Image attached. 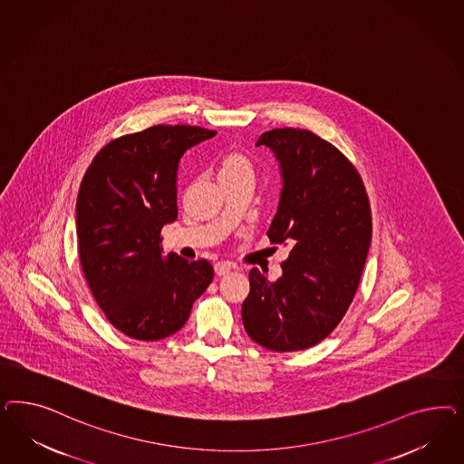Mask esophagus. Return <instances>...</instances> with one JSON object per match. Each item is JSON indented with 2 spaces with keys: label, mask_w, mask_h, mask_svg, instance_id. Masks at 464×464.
Returning <instances> with one entry per match:
<instances>
[{
  "label": "esophagus",
  "mask_w": 464,
  "mask_h": 464,
  "mask_svg": "<svg viewBox=\"0 0 464 464\" xmlns=\"http://www.w3.org/2000/svg\"><path fill=\"white\" fill-rule=\"evenodd\" d=\"M229 270H231V264H229V262H218V264L214 266L216 276H226Z\"/></svg>",
  "instance_id": "obj_1"
}]
</instances>
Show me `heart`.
<instances>
[{
	"instance_id": "b5f03b06",
	"label": "heart",
	"mask_w": 464,
	"mask_h": 464,
	"mask_svg": "<svg viewBox=\"0 0 464 464\" xmlns=\"http://www.w3.org/2000/svg\"><path fill=\"white\" fill-rule=\"evenodd\" d=\"M253 180V167L250 160L241 153H227L219 165V180L233 182V180Z\"/></svg>"
}]
</instances>
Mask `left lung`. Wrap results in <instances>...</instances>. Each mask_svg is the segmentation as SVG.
Listing matches in <instances>:
<instances>
[{"label": "left lung", "instance_id": "obj_1", "mask_svg": "<svg viewBox=\"0 0 464 464\" xmlns=\"http://www.w3.org/2000/svg\"><path fill=\"white\" fill-rule=\"evenodd\" d=\"M256 146L268 148L281 169L268 238L291 252L277 281L252 268L243 326L268 351H304L328 337L351 306L371 245V208L357 169L311 130L272 129Z\"/></svg>", "mask_w": 464, "mask_h": 464}]
</instances>
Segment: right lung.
Masks as SVG:
<instances>
[{
	"instance_id": "right-lung-1",
	"label": "right lung",
	"mask_w": 464,
	"mask_h": 464,
	"mask_svg": "<svg viewBox=\"0 0 464 464\" xmlns=\"http://www.w3.org/2000/svg\"><path fill=\"white\" fill-rule=\"evenodd\" d=\"M214 136L196 126L150 127L111 140L84 173L76 198L80 262L100 309L127 337L173 335L211 284L208 260L165 256L160 233L179 218L182 156Z\"/></svg>"
}]
</instances>
